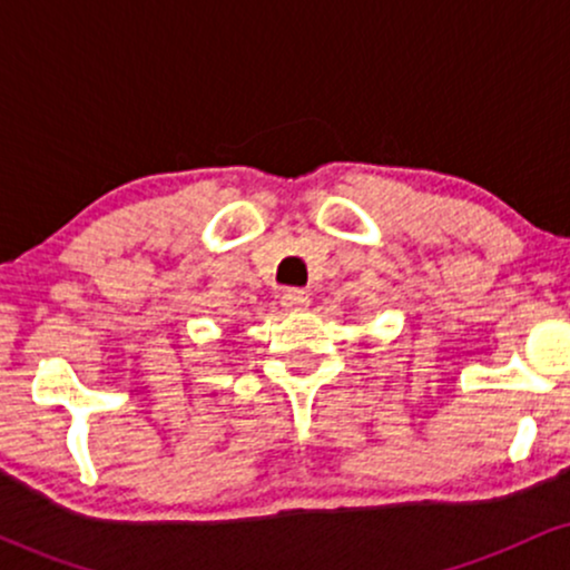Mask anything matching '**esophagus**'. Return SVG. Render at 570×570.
I'll use <instances>...</instances> for the list:
<instances>
[{"label":"esophagus","mask_w":570,"mask_h":570,"mask_svg":"<svg viewBox=\"0 0 570 570\" xmlns=\"http://www.w3.org/2000/svg\"><path fill=\"white\" fill-rule=\"evenodd\" d=\"M281 305H284L286 311L297 313V311H305V307L311 305V297L299 289H289V292H284V297H281Z\"/></svg>","instance_id":"obj_1"}]
</instances>
